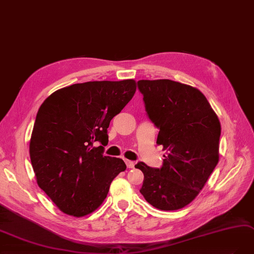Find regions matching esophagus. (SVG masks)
I'll list each match as a JSON object with an SVG mask.
<instances>
[{
    "instance_id": "obj_1",
    "label": "esophagus",
    "mask_w": 254,
    "mask_h": 254,
    "mask_svg": "<svg viewBox=\"0 0 254 254\" xmlns=\"http://www.w3.org/2000/svg\"><path fill=\"white\" fill-rule=\"evenodd\" d=\"M126 163H127V166L128 168H134V167H135V162H134V161L126 160Z\"/></svg>"
}]
</instances>
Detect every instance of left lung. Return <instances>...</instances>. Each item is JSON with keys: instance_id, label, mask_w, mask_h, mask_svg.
Segmentation results:
<instances>
[{"instance_id": "obj_1", "label": "left lung", "mask_w": 254, "mask_h": 254, "mask_svg": "<svg viewBox=\"0 0 254 254\" xmlns=\"http://www.w3.org/2000/svg\"><path fill=\"white\" fill-rule=\"evenodd\" d=\"M147 115L166 155L161 168L135 165L144 175L140 192L160 210H178L200 193L219 162L221 124L204 94L171 79L139 80Z\"/></svg>"}]
</instances>
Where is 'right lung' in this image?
<instances>
[{
  "label": "right lung",
  "mask_w": 254,
  "mask_h": 254,
  "mask_svg": "<svg viewBox=\"0 0 254 254\" xmlns=\"http://www.w3.org/2000/svg\"><path fill=\"white\" fill-rule=\"evenodd\" d=\"M136 87L134 79L75 83L42 103L30 160L37 185L63 212L81 218L95 211L114 178L126 171L122 159L102 153L110 121L133 98Z\"/></svg>",
  "instance_id": "1"
}]
</instances>
